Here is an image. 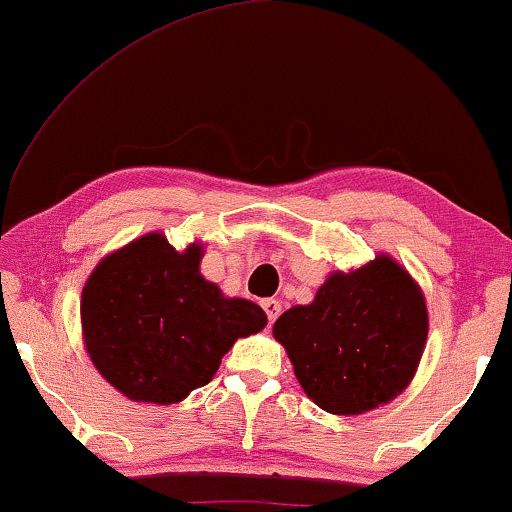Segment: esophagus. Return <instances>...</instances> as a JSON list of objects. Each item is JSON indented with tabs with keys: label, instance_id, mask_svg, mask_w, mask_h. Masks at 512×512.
<instances>
[{
	"label": "esophagus",
	"instance_id": "esophagus-1",
	"mask_svg": "<svg viewBox=\"0 0 512 512\" xmlns=\"http://www.w3.org/2000/svg\"><path fill=\"white\" fill-rule=\"evenodd\" d=\"M261 305H263L265 314H268V321H270V324L279 317V312H282V303H279V300H275V298H265Z\"/></svg>",
	"mask_w": 512,
	"mask_h": 512
}]
</instances>
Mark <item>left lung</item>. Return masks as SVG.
<instances>
[{
	"mask_svg": "<svg viewBox=\"0 0 512 512\" xmlns=\"http://www.w3.org/2000/svg\"><path fill=\"white\" fill-rule=\"evenodd\" d=\"M305 394L331 415H361L394 401L422 359L429 312L419 284L387 254L333 272L310 305L272 326Z\"/></svg>",
	"mask_w": 512,
	"mask_h": 512,
	"instance_id": "left-lung-1",
	"label": "left lung"
}]
</instances>
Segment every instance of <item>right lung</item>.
I'll return each instance as SVG.
<instances>
[{
    "label": "right lung",
    "mask_w": 512,
    "mask_h": 512,
    "mask_svg": "<svg viewBox=\"0 0 512 512\" xmlns=\"http://www.w3.org/2000/svg\"><path fill=\"white\" fill-rule=\"evenodd\" d=\"M202 244L177 251L146 233L104 256L81 293L83 345L111 387L137 403H179L205 387L237 338L263 331L256 303L200 275Z\"/></svg>",
    "instance_id": "1"
}]
</instances>
